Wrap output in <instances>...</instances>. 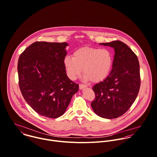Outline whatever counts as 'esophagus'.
I'll return each mask as SVG.
<instances>
[{"instance_id":"obj_1","label":"esophagus","mask_w":157,"mask_h":157,"mask_svg":"<svg viewBox=\"0 0 157 157\" xmlns=\"http://www.w3.org/2000/svg\"><path fill=\"white\" fill-rule=\"evenodd\" d=\"M86 87V86L85 85H84V84H80L79 85V88L80 90H82V89H83V88H85Z\"/></svg>"}]
</instances>
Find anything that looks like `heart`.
I'll return each mask as SVG.
<instances>
[{"label":"heart","instance_id":"1","mask_svg":"<svg viewBox=\"0 0 157 157\" xmlns=\"http://www.w3.org/2000/svg\"><path fill=\"white\" fill-rule=\"evenodd\" d=\"M113 56L107 49L84 47L75 51L72 58L66 57L64 65L68 77L76 80L82 74L92 83H99L109 75L113 65Z\"/></svg>","mask_w":157,"mask_h":157}]
</instances>
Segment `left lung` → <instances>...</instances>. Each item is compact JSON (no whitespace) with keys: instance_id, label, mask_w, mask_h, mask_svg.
I'll list each match as a JSON object with an SVG mask.
<instances>
[{"instance_id":"8db88e82","label":"left lung","mask_w":157,"mask_h":157,"mask_svg":"<svg viewBox=\"0 0 157 157\" xmlns=\"http://www.w3.org/2000/svg\"><path fill=\"white\" fill-rule=\"evenodd\" d=\"M100 44L113 47L115 55L108 77L93 86L95 98L91 105L99 117L112 119L126 112L137 96L140 85L139 63L136 55L120 40Z\"/></svg>"}]
</instances>
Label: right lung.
Here are the masks:
<instances>
[{
    "label": "right lung",
    "mask_w": 157,
    "mask_h": 157,
    "mask_svg": "<svg viewBox=\"0 0 157 157\" xmlns=\"http://www.w3.org/2000/svg\"><path fill=\"white\" fill-rule=\"evenodd\" d=\"M66 42H36L20 56L18 83L26 102L39 114L52 118L63 115L78 84L66 74Z\"/></svg>",
    "instance_id": "1"
}]
</instances>
